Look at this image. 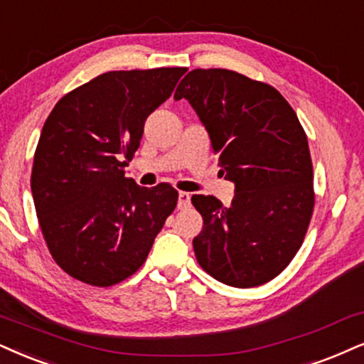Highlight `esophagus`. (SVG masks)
I'll list each match as a JSON object with an SVG mask.
<instances>
[{"label": "esophagus", "mask_w": 364, "mask_h": 364, "mask_svg": "<svg viewBox=\"0 0 364 364\" xmlns=\"http://www.w3.org/2000/svg\"><path fill=\"white\" fill-rule=\"evenodd\" d=\"M189 205H191V194H189V192H178L177 208L178 209H187Z\"/></svg>", "instance_id": "esophagus-1"}]
</instances>
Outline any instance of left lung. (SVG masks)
I'll return each mask as SVG.
<instances>
[{
    "label": "left lung",
    "instance_id": "obj_1",
    "mask_svg": "<svg viewBox=\"0 0 364 364\" xmlns=\"http://www.w3.org/2000/svg\"><path fill=\"white\" fill-rule=\"evenodd\" d=\"M173 97L191 102L235 182L228 208L214 196H192L204 221L192 241L197 262L226 285L267 284L289 267L312 218L307 134L275 87L235 70H191Z\"/></svg>",
    "mask_w": 364,
    "mask_h": 364
}]
</instances>
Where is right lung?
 Returning <instances> with one entry per match:
<instances>
[{
    "label": "right lung",
    "mask_w": 364,
    "mask_h": 364,
    "mask_svg": "<svg viewBox=\"0 0 364 364\" xmlns=\"http://www.w3.org/2000/svg\"><path fill=\"white\" fill-rule=\"evenodd\" d=\"M187 69L111 70L57 102L35 150L31 194L52 258L75 280L111 287L145 263L177 205L168 183L140 187L124 167L145 121Z\"/></svg>",
    "instance_id": "right-lung-1"
}]
</instances>
